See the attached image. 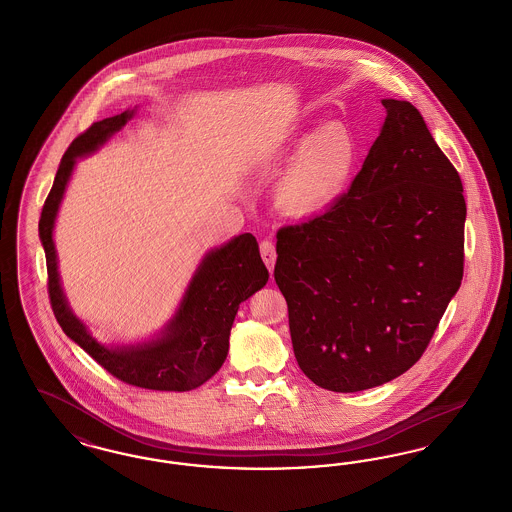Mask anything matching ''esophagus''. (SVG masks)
<instances>
[{
    "label": "esophagus",
    "instance_id": "obj_1",
    "mask_svg": "<svg viewBox=\"0 0 512 512\" xmlns=\"http://www.w3.org/2000/svg\"><path fill=\"white\" fill-rule=\"evenodd\" d=\"M259 251H261V257H263V261H265V265H267L268 270L272 272L274 263H276V247H274L272 242L263 240L261 245H259Z\"/></svg>",
    "mask_w": 512,
    "mask_h": 512
}]
</instances>
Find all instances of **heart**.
I'll use <instances>...</instances> for the list:
<instances>
[{
	"label": "heart",
	"instance_id": "1",
	"mask_svg": "<svg viewBox=\"0 0 512 512\" xmlns=\"http://www.w3.org/2000/svg\"><path fill=\"white\" fill-rule=\"evenodd\" d=\"M299 146L290 167L276 186V199L290 213H313L345 190L357 161L351 132L341 124L307 126L299 130Z\"/></svg>",
	"mask_w": 512,
	"mask_h": 512
}]
</instances>
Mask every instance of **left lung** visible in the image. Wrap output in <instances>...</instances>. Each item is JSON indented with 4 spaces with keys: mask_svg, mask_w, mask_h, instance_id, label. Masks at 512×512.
Segmentation results:
<instances>
[{
    "mask_svg": "<svg viewBox=\"0 0 512 512\" xmlns=\"http://www.w3.org/2000/svg\"><path fill=\"white\" fill-rule=\"evenodd\" d=\"M382 105L388 117L349 192L276 234L297 365L340 393L407 372L463 280L461 176L414 105Z\"/></svg>",
    "mask_w": 512,
    "mask_h": 512,
    "instance_id": "1",
    "label": "left lung"
}]
</instances>
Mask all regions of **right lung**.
<instances>
[{
  "label": "right lung",
  "instance_id": "obj_1",
  "mask_svg": "<svg viewBox=\"0 0 512 512\" xmlns=\"http://www.w3.org/2000/svg\"><path fill=\"white\" fill-rule=\"evenodd\" d=\"M132 115L134 111H124L94 122L74 138L59 163L38 224L46 251L49 303L63 332L117 380L146 390L190 391L207 382L222 366L240 303L267 284L268 270L255 236L242 234L203 259L165 334L149 343L122 349L99 345L71 313L59 284L51 234L76 157L98 149Z\"/></svg>",
  "mask_w": 512,
  "mask_h": 512
}]
</instances>
